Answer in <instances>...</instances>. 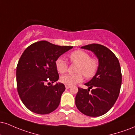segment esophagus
I'll use <instances>...</instances> for the list:
<instances>
[{
	"label": "esophagus",
	"instance_id": "1",
	"mask_svg": "<svg viewBox=\"0 0 135 135\" xmlns=\"http://www.w3.org/2000/svg\"><path fill=\"white\" fill-rule=\"evenodd\" d=\"M70 87H71V85H65V88H66V89H68L70 88Z\"/></svg>",
	"mask_w": 135,
	"mask_h": 135
}]
</instances>
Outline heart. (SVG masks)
<instances>
[{
	"label": "heart",
	"instance_id": "heart-1",
	"mask_svg": "<svg viewBox=\"0 0 135 135\" xmlns=\"http://www.w3.org/2000/svg\"><path fill=\"white\" fill-rule=\"evenodd\" d=\"M70 60L74 64L77 65L76 69L77 74H66L61 76L60 81L65 85H75L83 80V75L86 79H91L96 74L99 66L98 60L95 58H90L87 52L82 50H77L72 52L69 56ZM56 69L60 74L66 71L68 65L61 57L57 58L55 61Z\"/></svg>",
	"mask_w": 135,
	"mask_h": 135
}]
</instances>
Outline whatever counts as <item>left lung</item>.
Masks as SVG:
<instances>
[{
	"label": "left lung",
	"mask_w": 135,
	"mask_h": 135,
	"mask_svg": "<svg viewBox=\"0 0 135 135\" xmlns=\"http://www.w3.org/2000/svg\"><path fill=\"white\" fill-rule=\"evenodd\" d=\"M81 48L93 52L98 58L99 66L93 78L85 84L88 89L78 88L75 105L86 116H102L111 109L119 96L122 80L119 60L111 50L99 44Z\"/></svg>",
	"instance_id": "8db88e82"
}]
</instances>
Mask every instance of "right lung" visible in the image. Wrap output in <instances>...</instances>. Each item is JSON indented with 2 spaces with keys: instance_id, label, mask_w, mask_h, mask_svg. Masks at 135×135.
Masks as SVG:
<instances>
[{
  "instance_id": "1",
  "label": "right lung",
  "mask_w": 135,
  "mask_h": 135,
  "mask_svg": "<svg viewBox=\"0 0 135 135\" xmlns=\"http://www.w3.org/2000/svg\"><path fill=\"white\" fill-rule=\"evenodd\" d=\"M72 48L40 41L24 50L16 69L17 88L22 103L31 111L46 114L58 108L65 87L61 83L49 84L59 78L55 61Z\"/></svg>"
}]
</instances>
